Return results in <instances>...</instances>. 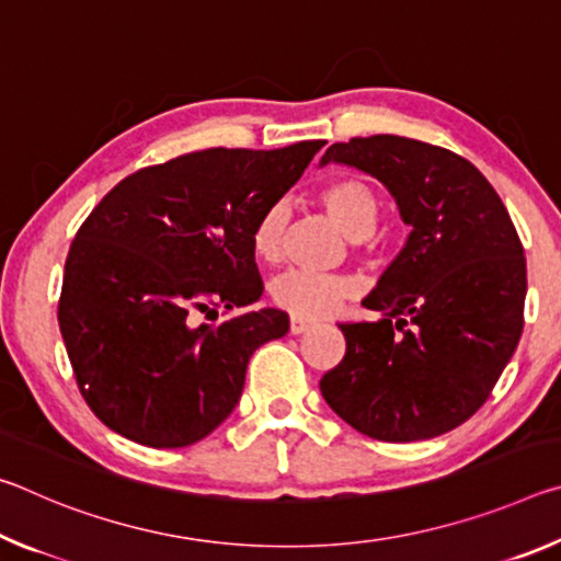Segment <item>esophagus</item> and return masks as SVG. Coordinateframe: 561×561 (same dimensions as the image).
<instances>
[{
  "label": "esophagus",
  "instance_id": "1",
  "mask_svg": "<svg viewBox=\"0 0 561 561\" xmlns=\"http://www.w3.org/2000/svg\"><path fill=\"white\" fill-rule=\"evenodd\" d=\"M314 324H317L314 319L291 314V319H289V331H291V334H304V331H309Z\"/></svg>",
  "mask_w": 561,
  "mask_h": 561
}]
</instances>
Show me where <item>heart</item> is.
<instances>
[{
  "instance_id": "heart-1",
  "label": "heart",
  "mask_w": 561,
  "mask_h": 561,
  "mask_svg": "<svg viewBox=\"0 0 561 561\" xmlns=\"http://www.w3.org/2000/svg\"><path fill=\"white\" fill-rule=\"evenodd\" d=\"M319 203L348 240L360 242L371 237L381 220V197L368 180L358 175H341L329 180L319 190ZM287 227V210L272 205L264 210L252 230V252L264 264H272L282 254V237ZM270 294L277 307L297 317H324L348 297L351 284L341 277L309 272H287L272 282Z\"/></svg>"
}]
</instances>
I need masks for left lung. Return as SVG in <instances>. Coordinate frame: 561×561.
Listing matches in <instances>:
<instances>
[{
	"label": "left lung",
	"instance_id": "left-lung-1",
	"mask_svg": "<svg viewBox=\"0 0 561 561\" xmlns=\"http://www.w3.org/2000/svg\"><path fill=\"white\" fill-rule=\"evenodd\" d=\"M376 178L411 227L364 307L339 324L346 354L319 381L341 421L368 438L443 435L488 401L522 334L525 250L485 175L450 150L401 136L334 144L319 165Z\"/></svg>",
	"mask_w": 561,
	"mask_h": 561
}]
</instances>
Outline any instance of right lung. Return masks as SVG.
<instances>
[{
    "mask_svg": "<svg viewBox=\"0 0 561 561\" xmlns=\"http://www.w3.org/2000/svg\"><path fill=\"white\" fill-rule=\"evenodd\" d=\"M321 146L180 156L121 180L81 225L59 327L76 383L111 431L185 448L234 411L254 351L289 331L284 311L252 309L264 289L252 230ZM220 306L238 314L192 324Z\"/></svg>",
    "mask_w": 561,
    "mask_h": 561,
    "instance_id": "1",
    "label": "right lung"
}]
</instances>
